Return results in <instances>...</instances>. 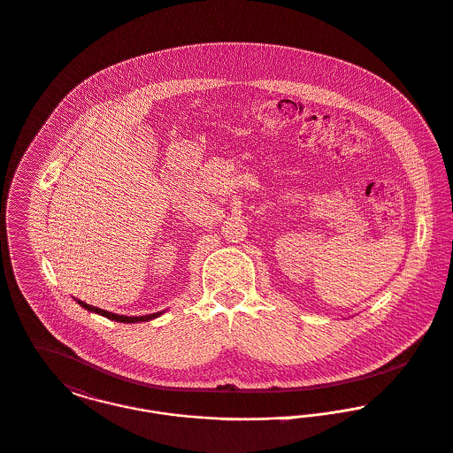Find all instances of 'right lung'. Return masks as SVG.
<instances>
[{"label":"right lung","instance_id":"right-lung-1","mask_svg":"<svg viewBox=\"0 0 453 453\" xmlns=\"http://www.w3.org/2000/svg\"><path fill=\"white\" fill-rule=\"evenodd\" d=\"M80 302V305H83L85 309H88V311H92V312H97V314H101V316H105L107 319L119 321V323H139V321H150L152 318H156V316H159V314H161V312H154V314H148V316H121V314H114V312H109V311L99 309V307L88 305V303H85V302Z\"/></svg>","mask_w":453,"mask_h":453}]
</instances>
